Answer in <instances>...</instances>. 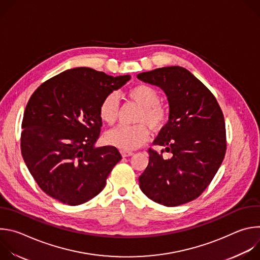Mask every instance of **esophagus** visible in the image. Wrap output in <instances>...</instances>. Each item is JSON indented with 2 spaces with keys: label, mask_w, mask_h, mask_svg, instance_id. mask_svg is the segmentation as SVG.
I'll use <instances>...</instances> for the list:
<instances>
[{
  "label": "esophagus",
  "mask_w": 260,
  "mask_h": 260,
  "mask_svg": "<svg viewBox=\"0 0 260 260\" xmlns=\"http://www.w3.org/2000/svg\"><path fill=\"white\" fill-rule=\"evenodd\" d=\"M121 152V155L123 156V157H127V156H132L133 154H134V152H132V151H126V150H121L120 151Z\"/></svg>",
  "instance_id": "obj_1"
}]
</instances>
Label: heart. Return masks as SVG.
I'll use <instances>...</instances> for the list:
<instances>
[{"label":"heart","mask_w":260,"mask_h":260,"mask_svg":"<svg viewBox=\"0 0 260 260\" xmlns=\"http://www.w3.org/2000/svg\"><path fill=\"white\" fill-rule=\"evenodd\" d=\"M129 99L142 106V110L136 119L141 122L135 125H120L107 134V141L121 150H135L143 146L150 137L149 125L153 131H160L168 121V110L159 103L160 94L152 86L147 84H139L132 87L127 91ZM119 103L115 93L107 94L99 108L101 120L113 125L118 117Z\"/></svg>","instance_id":"obj_1"}]
</instances>
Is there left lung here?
I'll return each mask as SVG.
<instances>
[{"label": "left lung", "mask_w": 260, "mask_h": 260, "mask_svg": "<svg viewBox=\"0 0 260 260\" xmlns=\"http://www.w3.org/2000/svg\"><path fill=\"white\" fill-rule=\"evenodd\" d=\"M138 79L167 94L169 121L149 152V164L139 177L141 190L150 200L176 207L199 198L216 175L226 151L222 110L208 87L185 68H158L140 73ZM171 152L170 159L163 152Z\"/></svg>", "instance_id": "1"}]
</instances>
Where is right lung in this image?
I'll return each mask as SVG.
<instances>
[{"instance_id": "add662e5", "label": "right lung", "mask_w": 260, "mask_h": 260, "mask_svg": "<svg viewBox=\"0 0 260 260\" xmlns=\"http://www.w3.org/2000/svg\"><path fill=\"white\" fill-rule=\"evenodd\" d=\"M129 75L109 76L74 68L42 83L24 110L20 148L39 187L60 203L77 206L98 196L121 154L114 146L94 147L103 99Z\"/></svg>"}]
</instances>
